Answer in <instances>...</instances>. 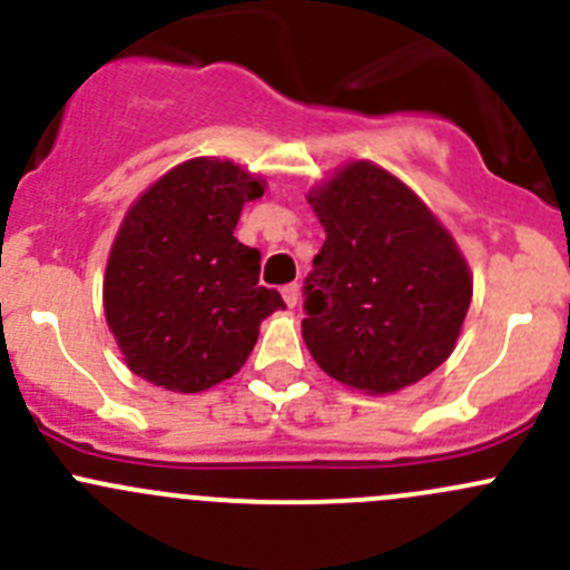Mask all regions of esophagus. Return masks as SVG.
I'll use <instances>...</instances> for the list:
<instances>
[{
  "mask_svg": "<svg viewBox=\"0 0 570 570\" xmlns=\"http://www.w3.org/2000/svg\"><path fill=\"white\" fill-rule=\"evenodd\" d=\"M281 295H284L286 306L295 308L297 303H301V284H286L284 289H281Z\"/></svg>",
  "mask_w": 570,
  "mask_h": 570,
  "instance_id": "1",
  "label": "esophagus"
}]
</instances>
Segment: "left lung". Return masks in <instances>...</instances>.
I'll return each instance as SVG.
<instances>
[{
  "label": "left lung",
  "instance_id": "8db88e82",
  "mask_svg": "<svg viewBox=\"0 0 570 570\" xmlns=\"http://www.w3.org/2000/svg\"><path fill=\"white\" fill-rule=\"evenodd\" d=\"M306 198L325 228L303 320L320 370L375 396L439 370L474 289L444 223L405 181L366 159L342 165Z\"/></svg>",
  "mask_w": 570,
  "mask_h": 570
}]
</instances>
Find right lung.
I'll return each instance as SVG.
<instances>
[{
	"label": "right lung",
	"instance_id": "obj_1",
	"mask_svg": "<svg viewBox=\"0 0 570 570\" xmlns=\"http://www.w3.org/2000/svg\"><path fill=\"white\" fill-rule=\"evenodd\" d=\"M264 178L195 157L159 176L124 215L109 248L105 317L142 381L198 394L243 370L258 325L286 308L258 286L262 253L234 237Z\"/></svg>",
	"mask_w": 570,
	"mask_h": 570
}]
</instances>
